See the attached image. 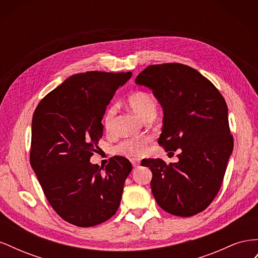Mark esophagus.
<instances>
[{
	"label": "esophagus",
	"instance_id": "esophagus-1",
	"mask_svg": "<svg viewBox=\"0 0 258 258\" xmlns=\"http://www.w3.org/2000/svg\"><path fill=\"white\" fill-rule=\"evenodd\" d=\"M130 161H131V163H132V166H134L135 168L138 167V166L140 165V162H141V161H140V159H138V158H131Z\"/></svg>",
	"mask_w": 258,
	"mask_h": 258
}]
</instances>
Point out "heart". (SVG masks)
<instances>
[{"instance_id": "obj_1", "label": "heart", "mask_w": 258, "mask_h": 258, "mask_svg": "<svg viewBox=\"0 0 258 258\" xmlns=\"http://www.w3.org/2000/svg\"><path fill=\"white\" fill-rule=\"evenodd\" d=\"M127 104L143 120L154 117L156 115V111H157V105H156L154 98L148 92L142 90L130 93L127 97ZM115 114V105H108L103 113L102 124L107 132L113 130ZM151 142L152 139L150 137L124 139L116 145L115 151L116 153L128 156V157H141V156L147 153Z\"/></svg>"}]
</instances>
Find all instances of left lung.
<instances>
[{"label":"left lung","mask_w":258,"mask_h":258,"mask_svg":"<svg viewBox=\"0 0 258 258\" xmlns=\"http://www.w3.org/2000/svg\"><path fill=\"white\" fill-rule=\"evenodd\" d=\"M136 84L153 90L163 108L160 146L178 150V162L143 159L153 173L151 187L158 206L176 216L205 211L220 190L233 138L221 92L197 70L182 63L148 66Z\"/></svg>","instance_id":"1"}]
</instances>
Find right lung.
Wrapping results in <instances>:
<instances>
[{
  "mask_svg": "<svg viewBox=\"0 0 258 258\" xmlns=\"http://www.w3.org/2000/svg\"><path fill=\"white\" fill-rule=\"evenodd\" d=\"M131 75L75 74L47 93L34 111L31 167L51 208L62 220L79 227L110 220L119 207L131 162L114 156L102 171L89 160L98 152L105 108Z\"/></svg>",
  "mask_w": 258,
  "mask_h": 258,
  "instance_id": "add662e5",
  "label": "right lung"
}]
</instances>
